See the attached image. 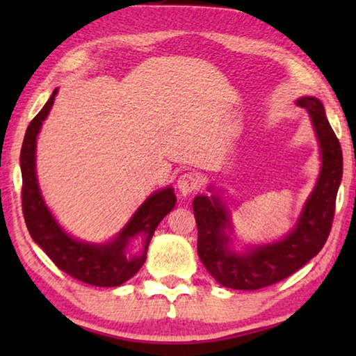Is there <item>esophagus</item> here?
Returning a JSON list of instances; mask_svg holds the SVG:
<instances>
[{"label":"esophagus","mask_w":356,"mask_h":356,"mask_svg":"<svg viewBox=\"0 0 356 356\" xmlns=\"http://www.w3.org/2000/svg\"><path fill=\"white\" fill-rule=\"evenodd\" d=\"M201 186V177L195 172H185L177 180V188L182 196H188Z\"/></svg>","instance_id":"34e87169"}]
</instances>
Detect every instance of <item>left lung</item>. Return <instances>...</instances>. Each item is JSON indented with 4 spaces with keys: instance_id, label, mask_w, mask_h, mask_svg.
<instances>
[{
    "instance_id": "left-lung-1",
    "label": "left lung",
    "mask_w": 356,
    "mask_h": 356,
    "mask_svg": "<svg viewBox=\"0 0 356 356\" xmlns=\"http://www.w3.org/2000/svg\"><path fill=\"white\" fill-rule=\"evenodd\" d=\"M314 125L322 154V170L314 191L306 201L293 231L280 242L256 246L245 254L227 248L231 238L229 212L218 197L196 196L193 201L197 225V254L207 272L221 286L237 291H256L282 281L317 256L330 236L334 218L336 195L342 179V150L325 116L322 102L301 97Z\"/></svg>"
}]
</instances>
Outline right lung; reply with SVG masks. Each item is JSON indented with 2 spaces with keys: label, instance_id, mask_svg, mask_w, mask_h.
Returning <instances> with one entry per match:
<instances>
[{
  "label": "right lung",
  "instance_id": "right-lung-1",
  "mask_svg": "<svg viewBox=\"0 0 356 356\" xmlns=\"http://www.w3.org/2000/svg\"><path fill=\"white\" fill-rule=\"evenodd\" d=\"M56 92L58 89L29 122L20 152L22 207L26 227L34 242L47 252L56 267L72 278L99 287L120 286L143 267L149 242L160 221L176 206V195L172 188L150 195L110 243H84L65 234L42 200L35 177V138L51 110ZM136 236L143 237L145 248L140 255L127 258V246Z\"/></svg>",
  "mask_w": 356,
  "mask_h": 356
}]
</instances>
